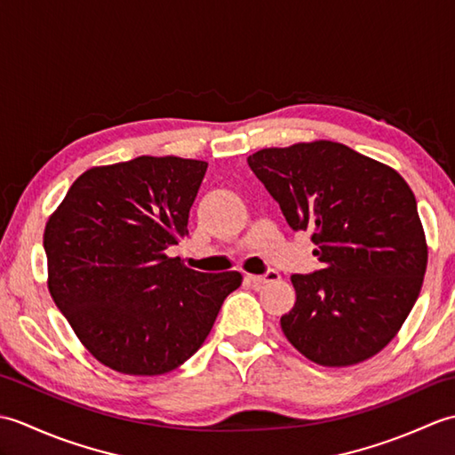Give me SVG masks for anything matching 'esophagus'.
I'll use <instances>...</instances> for the list:
<instances>
[{
	"mask_svg": "<svg viewBox=\"0 0 455 455\" xmlns=\"http://www.w3.org/2000/svg\"><path fill=\"white\" fill-rule=\"evenodd\" d=\"M250 282H252L254 285H266V283H272V282H277L279 279V274L277 272H274V269H269L267 274H264V275H252V274H248L246 275Z\"/></svg>",
	"mask_w": 455,
	"mask_h": 455,
	"instance_id": "esophagus-1",
	"label": "esophagus"
}]
</instances>
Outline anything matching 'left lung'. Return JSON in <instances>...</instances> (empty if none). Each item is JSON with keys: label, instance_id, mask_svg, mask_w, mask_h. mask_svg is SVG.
Masks as SVG:
<instances>
[{"label": "left lung", "instance_id": "8db88e82", "mask_svg": "<svg viewBox=\"0 0 455 455\" xmlns=\"http://www.w3.org/2000/svg\"><path fill=\"white\" fill-rule=\"evenodd\" d=\"M293 230H311L323 267L295 274L282 331L307 360L365 362L401 331L419 299L428 246L417 199L397 170L332 140L248 156Z\"/></svg>", "mask_w": 455, "mask_h": 455}]
</instances>
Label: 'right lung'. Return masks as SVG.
Returning a JSON list of instances; mask_svg holds the SVG:
<instances>
[{
    "label": "right lung",
    "mask_w": 455,
    "mask_h": 455,
    "mask_svg": "<svg viewBox=\"0 0 455 455\" xmlns=\"http://www.w3.org/2000/svg\"><path fill=\"white\" fill-rule=\"evenodd\" d=\"M207 162L139 156L72 183L44 227L48 291L95 360L162 375L196 354L238 272L203 274L166 250L189 235Z\"/></svg>",
    "instance_id": "1"
}]
</instances>
